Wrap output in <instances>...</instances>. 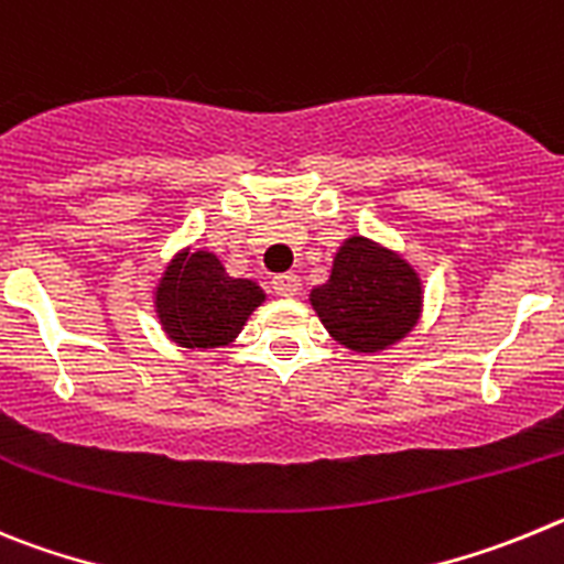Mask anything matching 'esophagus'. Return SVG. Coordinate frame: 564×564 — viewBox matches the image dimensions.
Listing matches in <instances>:
<instances>
[{
	"mask_svg": "<svg viewBox=\"0 0 564 564\" xmlns=\"http://www.w3.org/2000/svg\"><path fill=\"white\" fill-rule=\"evenodd\" d=\"M272 289L281 297H294V294L301 292V278L294 275V272H283V275L272 278Z\"/></svg>",
	"mask_w": 564,
	"mask_h": 564,
	"instance_id": "esophagus-1",
	"label": "esophagus"
}]
</instances>
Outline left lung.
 <instances>
[{"instance_id": "1", "label": "left lung", "mask_w": 564, "mask_h": 564, "mask_svg": "<svg viewBox=\"0 0 564 564\" xmlns=\"http://www.w3.org/2000/svg\"><path fill=\"white\" fill-rule=\"evenodd\" d=\"M308 301L339 345L377 354L419 323L421 281L404 258L351 236L334 256L328 283L312 289Z\"/></svg>"}]
</instances>
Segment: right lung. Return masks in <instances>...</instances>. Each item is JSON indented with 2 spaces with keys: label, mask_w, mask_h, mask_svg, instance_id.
Here are the masks:
<instances>
[{
  "label": "right lung",
  "mask_w": 564,
  "mask_h": 564,
  "mask_svg": "<svg viewBox=\"0 0 564 564\" xmlns=\"http://www.w3.org/2000/svg\"><path fill=\"white\" fill-rule=\"evenodd\" d=\"M156 317L182 348L232 343L247 317L263 303V289L230 278L213 252H180L156 286Z\"/></svg>",
  "instance_id": "add662e5"
}]
</instances>
